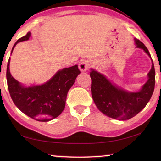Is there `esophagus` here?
<instances>
[{"instance_id":"obj_1","label":"esophagus","mask_w":161,"mask_h":161,"mask_svg":"<svg viewBox=\"0 0 161 161\" xmlns=\"http://www.w3.org/2000/svg\"><path fill=\"white\" fill-rule=\"evenodd\" d=\"M91 67V63L89 61H83L81 62L79 65V68L81 71V72H86V70L89 69V68Z\"/></svg>"}]
</instances>
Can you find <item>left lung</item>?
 Segmentation results:
<instances>
[{"mask_svg":"<svg viewBox=\"0 0 161 161\" xmlns=\"http://www.w3.org/2000/svg\"><path fill=\"white\" fill-rule=\"evenodd\" d=\"M136 47L151 54L147 47L139 40L135 39ZM153 62V60H152ZM153 62L148 74V80L138 92H128L113 85L104 76L92 69V96L100 111L111 118L126 120L138 114L146 107L153 93L156 83Z\"/></svg>","mask_w":161,"mask_h":161,"instance_id":"1","label":"left lung"}]
</instances>
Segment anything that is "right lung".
<instances>
[{"label": "right lung", "instance_id": "1", "mask_svg": "<svg viewBox=\"0 0 161 161\" xmlns=\"http://www.w3.org/2000/svg\"><path fill=\"white\" fill-rule=\"evenodd\" d=\"M28 32L15 43L28 40ZM8 62L6 78L8 88L13 103L22 112L39 121H49L58 117L64 110L67 92L80 73L77 65L58 71L50 81L39 86L25 87L12 77Z\"/></svg>", "mask_w": 161, "mask_h": 161}]
</instances>
